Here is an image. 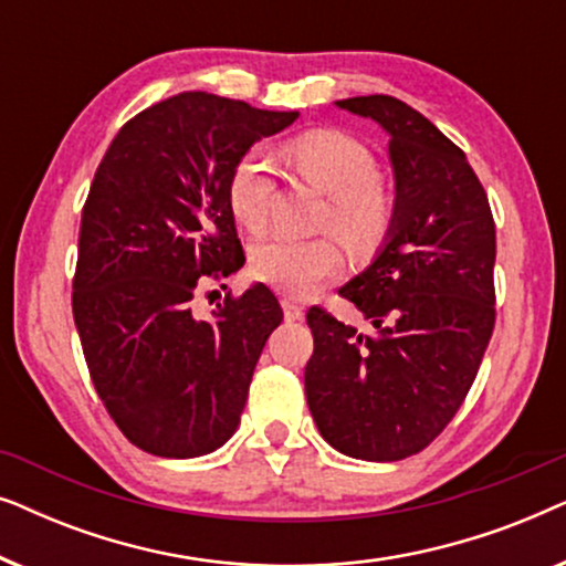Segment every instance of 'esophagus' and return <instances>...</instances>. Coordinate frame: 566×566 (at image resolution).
Masks as SVG:
<instances>
[{
  "instance_id": "34e87169",
  "label": "esophagus",
  "mask_w": 566,
  "mask_h": 566,
  "mask_svg": "<svg viewBox=\"0 0 566 566\" xmlns=\"http://www.w3.org/2000/svg\"><path fill=\"white\" fill-rule=\"evenodd\" d=\"M283 314H285V319H289V322L304 319V308H301L296 301H291V298H283Z\"/></svg>"
}]
</instances>
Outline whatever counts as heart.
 <instances>
[{
    "mask_svg": "<svg viewBox=\"0 0 566 566\" xmlns=\"http://www.w3.org/2000/svg\"><path fill=\"white\" fill-rule=\"evenodd\" d=\"M291 167L329 196L327 223L355 250L381 242L391 227L394 206L381 188L376 157L339 130H308L285 149ZM273 196V169L265 151L242 154L229 177V206L247 229H260ZM250 268L258 281L293 298H306L339 275L343 254L327 237H265L252 247Z\"/></svg>",
    "mask_w": 566,
    "mask_h": 566,
    "instance_id": "heart-1",
    "label": "heart"
}]
</instances>
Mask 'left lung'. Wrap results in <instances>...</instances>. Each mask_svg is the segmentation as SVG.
<instances>
[{
  "mask_svg": "<svg viewBox=\"0 0 566 566\" xmlns=\"http://www.w3.org/2000/svg\"><path fill=\"white\" fill-rule=\"evenodd\" d=\"M337 105L389 134L397 203L381 254L339 289L374 329L308 308L306 401L339 453L401 461L446 430L482 366L497 314L494 219L467 154L422 113L389 95Z\"/></svg>",
  "mask_w": 566,
  "mask_h": 566,
  "instance_id": "obj_1",
  "label": "left lung"
}]
</instances>
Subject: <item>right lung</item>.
<instances>
[{
  "label": "right lung",
  "mask_w": 566,
  "mask_h": 566,
  "mask_svg": "<svg viewBox=\"0 0 566 566\" xmlns=\"http://www.w3.org/2000/svg\"><path fill=\"white\" fill-rule=\"evenodd\" d=\"M298 113L180 92L123 126L82 208L72 312L97 397L123 436L196 459L234 436L283 308L268 285L200 319L192 296L244 265L229 177Z\"/></svg>",
  "instance_id": "add662e5"
}]
</instances>
